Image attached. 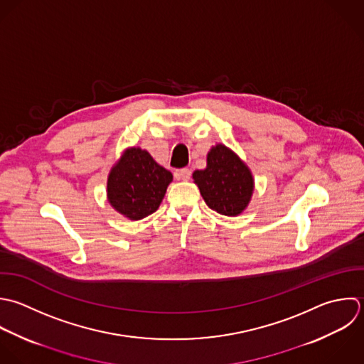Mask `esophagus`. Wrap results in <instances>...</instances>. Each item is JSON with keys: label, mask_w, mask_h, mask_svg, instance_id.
<instances>
[{"label": "esophagus", "mask_w": 364, "mask_h": 364, "mask_svg": "<svg viewBox=\"0 0 364 364\" xmlns=\"http://www.w3.org/2000/svg\"><path fill=\"white\" fill-rule=\"evenodd\" d=\"M191 177V170L190 168H181L176 171V178L181 181H188Z\"/></svg>", "instance_id": "obj_1"}]
</instances>
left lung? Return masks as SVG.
<instances>
[{
	"instance_id": "obj_1",
	"label": "left lung",
	"mask_w": 364,
	"mask_h": 364,
	"mask_svg": "<svg viewBox=\"0 0 364 364\" xmlns=\"http://www.w3.org/2000/svg\"><path fill=\"white\" fill-rule=\"evenodd\" d=\"M193 180L205 204L227 217H237L248 207L255 180L250 167L230 147L218 143L207 154V167L196 170Z\"/></svg>"
}]
</instances>
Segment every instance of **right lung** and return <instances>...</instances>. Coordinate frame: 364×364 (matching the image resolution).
I'll list each match as a JSON object with an SVG mask.
<instances>
[{"mask_svg": "<svg viewBox=\"0 0 364 364\" xmlns=\"http://www.w3.org/2000/svg\"><path fill=\"white\" fill-rule=\"evenodd\" d=\"M173 174L147 150L127 147L107 176V203L123 217L139 221L161 204Z\"/></svg>", "mask_w": 364, "mask_h": 364, "instance_id": "add662e5", "label": "right lung"}]
</instances>
